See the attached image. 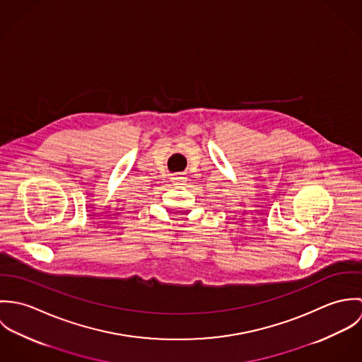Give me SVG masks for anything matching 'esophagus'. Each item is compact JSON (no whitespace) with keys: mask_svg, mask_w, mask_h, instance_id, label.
Here are the masks:
<instances>
[{"mask_svg":"<svg viewBox=\"0 0 362 362\" xmlns=\"http://www.w3.org/2000/svg\"><path fill=\"white\" fill-rule=\"evenodd\" d=\"M170 180L175 185H185L188 181V177L185 173H175V174H173V177Z\"/></svg>","mask_w":362,"mask_h":362,"instance_id":"1","label":"esophagus"}]
</instances>
